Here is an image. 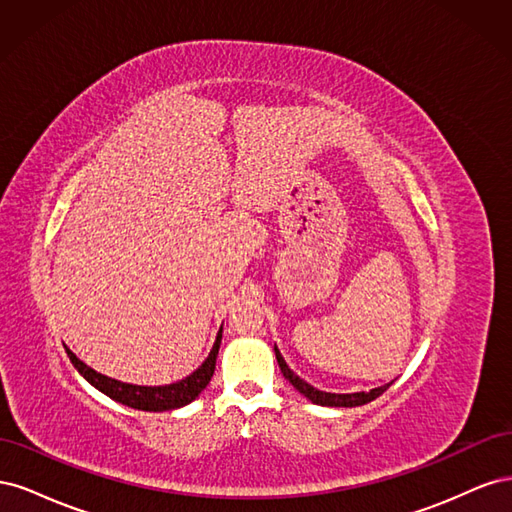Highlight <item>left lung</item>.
Instances as JSON below:
<instances>
[{"mask_svg":"<svg viewBox=\"0 0 512 512\" xmlns=\"http://www.w3.org/2000/svg\"><path fill=\"white\" fill-rule=\"evenodd\" d=\"M275 359H277V365H280L284 378L297 389L301 395H305L312 404H318V406H331V408H354V406H363V404H369V401H374L376 397H380L386 389H389V384L384 386H378V389H371V391H361V393H327V391H318L314 389L312 384H307L305 380H301L294 371L286 365L284 356L280 354V350H277L275 346Z\"/></svg>","mask_w":512,"mask_h":512,"instance_id":"obj_1","label":"left lung"}]
</instances>
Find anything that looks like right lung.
<instances>
[{
    "mask_svg": "<svg viewBox=\"0 0 512 512\" xmlns=\"http://www.w3.org/2000/svg\"><path fill=\"white\" fill-rule=\"evenodd\" d=\"M220 344H222V329H220L218 337H215V344L205 359V363L200 365L196 371H192L188 378H183L173 384H166V386H138V384H126V382L113 380V378L98 374V371L91 369L89 365H85L70 348H66V352L70 356L72 365L79 369V374L91 386H96L98 391H102L106 397H111V399L119 401V404L134 408V410L164 412V410H175L181 406H188L190 401H194L200 393L207 389V384L215 371V359H218Z\"/></svg>",
    "mask_w": 512,
    "mask_h": 512,
    "instance_id": "right-lung-1",
    "label": "right lung"
}]
</instances>
